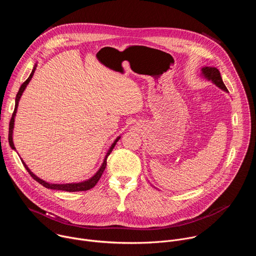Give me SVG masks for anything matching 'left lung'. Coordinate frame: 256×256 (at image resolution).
Wrapping results in <instances>:
<instances>
[{
  "instance_id": "left-lung-1",
  "label": "left lung",
  "mask_w": 256,
  "mask_h": 256,
  "mask_svg": "<svg viewBox=\"0 0 256 256\" xmlns=\"http://www.w3.org/2000/svg\"><path fill=\"white\" fill-rule=\"evenodd\" d=\"M202 75L208 79V81H212L216 87H218L220 89L228 92L227 87L225 86L221 74H220V70H218L214 66H204L202 68Z\"/></svg>"
}]
</instances>
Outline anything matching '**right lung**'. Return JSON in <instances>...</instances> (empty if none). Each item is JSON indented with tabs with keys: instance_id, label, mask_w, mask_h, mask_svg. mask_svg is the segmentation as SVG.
Returning <instances> with one entry per match:
<instances>
[{
	"instance_id": "1",
	"label": "right lung",
	"mask_w": 256,
	"mask_h": 256,
	"mask_svg": "<svg viewBox=\"0 0 256 256\" xmlns=\"http://www.w3.org/2000/svg\"><path fill=\"white\" fill-rule=\"evenodd\" d=\"M35 68H36V64L34 66V68H33L32 72H31L30 76L28 77V79L21 85V87H20V89H19V91H18V93H17V95H16V99H15V109H14V112H13V114H12V118H11L10 126H9V144H10V147H11L13 150H16V149H15V146H14V142H13V130H14V122H15V116H16V112H17V108H18V103H19V100H20V98H21V96H22V94H23L25 88L27 87V85L29 84L30 80H31L32 77H33ZM120 138V136H118V138L114 142V144L110 146V148H109V150L107 151V153H106V155H105V158H104V160H103V163L101 164V166H100V168L98 169V171H97L91 178H89V179H87V180H85V181H82V182H77V184H50V182H46V181H44V180L40 179V177L36 176L33 172L30 171V169L27 167V165L25 164V162H24L23 160H21V161H22L24 167L26 168V170L28 171V173L31 175V177H32L33 179H35L36 181H38V184H40L42 186H44V188H50V190H64V192H68L89 190H91L92 188H94V186H96L98 180L100 179V177H101V175H102V173H103V171L105 170V167H106V160H107V157H108L109 155H110L112 151L114 148L116 144L118 142Z\"/></svg>"
}]
</instances>
